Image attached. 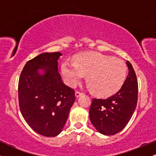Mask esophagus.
<instances>
[{
  "label": "esophagus",
  "instance_id": "1",
  "mask_svg": "<svg viewBox=\"0 0 156 156\" xmlns=\"http://www.w3.org/2000/svg\"><path fill=\"white\" fill-rule=\"evenodd\" d=\"M82 94H83V93H81V92H78V91H77V92H76V98H78V97H80Z\"/></svg>",
  "mask_w": 156,
  "mask_h": 156
}]
</instances>
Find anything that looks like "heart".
<instances>
[{"instance_id":"1","label":"heart","mask_w":156,"mask_h":156,"mask_svg":"<svg viewBox=\"0 0 156 156\" xmlns=\"http://www.w3.org/2000/svg\"><path fill=\"white\" fill-rule=\"evenodd\" d=\"M75 63L64 62L62 74L65 83L74 87L87 75V87L100 97L114 94L121 88L127 75L126 65L122 61L96 52L76 55Z\"/></svg>"}]
</instances>
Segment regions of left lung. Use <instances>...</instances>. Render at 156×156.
<instances>
[{
  "mask_svg": "<svg viewBox=\"0 0 156 156\" xmlns=\"http://www.w3.org/2000/svg\"><path fill=\"white\" fill-rule=\"evenodd\" d=\"M128 75L122 87L114 95L106 99L92 100L89 119L98 132L112 136L126 126L137 104L138 81L135 71L128 61Z\"/></svg>",
  "mask_w": 156,
  "mask_h": 156,
  "instance_id": "1",
  "label": "left lung"
}]
</instances>
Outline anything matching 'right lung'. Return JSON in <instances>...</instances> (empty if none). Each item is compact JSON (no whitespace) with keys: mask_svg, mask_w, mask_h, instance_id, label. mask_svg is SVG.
Wrapping results in <instances>:
<instances>
[{"mask_svg":"<svg viewBox=\"0 0 156 156\" xmlns=\"http://www.w3.org/2000/svg\"><path fill=\"white\" fill-rule=\"evenodd\" d=\"M61 55L59 52L41 53L27 62L19 79L21 114L32 130L47 137L62 131L76 100L75 91L63 83L58 72Z\"/></svg>","mask_w":156,"mask_h":156,"instance_id":"right-lung-1","label":"right lung"}]
</instances>
